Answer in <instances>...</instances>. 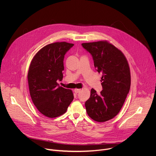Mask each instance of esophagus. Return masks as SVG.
Listing matches in <instances>:
<instances>
[{
	"label": "esophagus",
	"mask_w": 156,
	"mask_h": 156,
	"mask_svg": "<svg viewBox=\"0 0 156 156\" xmlns=\"http://www.w3.org/2000/svg\"><path fill=\"white\" fill-rule=\"evenodd\" d=\"M74 91H75V93H78L81 91V89H75Z\"/></svg>",
	"instance_id": "obj_1"
}]
</instances>
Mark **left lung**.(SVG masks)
Here are the masks:
<instances>
[{
    "mask_svg": "<svg viewBox=\"0 0 156 156\" xmlns=\"http://www.w3.org/2000/svg\"><path fill=\"white\" fill-rule=\"evenodd\" d=\"M81 45L91 54L94 67L102 74L103 90L98 94L91 89L85 102L86 112L93 120L104 122L114 118L125 102L131 84L129 66L122 52L107 41Z\"/></svg>",
    "mask_w": 156,
    "mask_h": 156,
    "instance_id": "obj_1",
    "label": "left lung"
}]
</instances>
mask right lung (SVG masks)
Returning <instances> with one entry per match:
<instances>
[{
  "instance_id": "add662e5",
  "label": "right lung",
  "mask_w": 156,
  "mask_h": 156,
  "mask_svg": "<svg viewBox=\"0 0 156 156\" xmlns=\"http://www.w3.org/2000/svg\"><path fill=\"white\" fill-rule=\"evenodd\" d=\"M74 46L57 42L43 47L30 63L28 81L33 104L44 115L55 118L66 112L73 100L72 90L59 86L63 78V59L66 52Z\"/></svg>"
}]
</instances>
